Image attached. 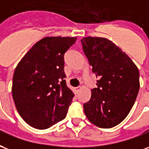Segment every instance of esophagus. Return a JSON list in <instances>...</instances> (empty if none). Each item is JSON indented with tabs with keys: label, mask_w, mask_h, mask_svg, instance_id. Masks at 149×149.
I'll list each match as a JSON object with an SVG mask.
<instances>
[{
	"label": "esophagus",
	"mask_w": 149,
	"mask_h": 149,
	"mask_svg": "<svg viewBox=\"0 0 149 149\" xmlns=\"http://www.w3.org/2000/svg\"><path fill=\"white\" fill-rule=\"evenodd\" d=\"M81 90V86H78V87H75L74 88V93L75 94H78L79 91Z\"/></svg>",
	"instance_id": "obj_1"
}]
</instances>
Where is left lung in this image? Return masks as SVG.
I'll list each match as a JSON object with an SVG mask.
<instances>
[{"label": "left lung", "mask_w": 149, "mask_h": 149, "mask_svg": "<svg viewBox=\"0 0 149 149\" xmlns=\"http://www.w3.org/2000/svg\"><path fill=\"white\" fill-rule=\"evenodd\" d=\"M83 52L97 78V87L83 109L95 125L109 129L120 124L132 109L140 89L139 70L119 47L106 38L81 40Z\"/></svg>", "instance_id": "left-lung-1"}]
</instances>
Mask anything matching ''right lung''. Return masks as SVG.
I'll return each mask as SVG.
<instances>
[{
	"instance_id": "right-lung-1",
	"label": "right lung",
	"mask_w": 149,
	"mask_h": 149,
	"mask_svg": "<svg viewBox=\"0 0 149 149\" xmlns=\"http://www.w3.org/2000/svg\"><path fill=\"white\" fill-rule=\"evenodd\" d=\"M77 37H45L26 53L15 69L13 97L29 125L45 130L66 118L74 94L66 84L64 54Z\"/></svg>"
}]
</instances>
